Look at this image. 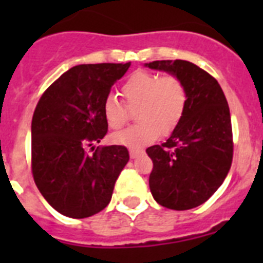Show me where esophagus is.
Returning a JSON list of instances; mask_svg holds the SVG:
<instances>
[{
  "label": "esophagus",
  "instance_id": "esophagus-1",
  "mask_svg": "<svg viewBox=\"0 0 263 263\" xmlns=\"http://www.w3.org/2000/svg\"><path fill=\"white\" fill-rule=\"evenodd\" d=\"M129 154H130V157H132V158H137L138 155L142 154V152H141V150H133V148H132V150L129 152Z\"/></svg>",
  "mask_w": 263,
  "mask_h": 263
}]
</instances>
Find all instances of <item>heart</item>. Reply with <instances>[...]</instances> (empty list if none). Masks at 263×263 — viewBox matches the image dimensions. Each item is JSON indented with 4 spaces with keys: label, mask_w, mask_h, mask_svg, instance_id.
Returning a JSON list of instances; mask_svg holds the SVG:
<instances>
[{
    "label": "heart",
    "mask_w": 263,
    "mask_h": 263,
    "mask_svg": "<svg viewBox=\"0 0 263 263\" xmlns=\"http://www.w3.org/2000/svg\"><path fill=\"white\" fill-rule=\"evenodd\" d=\"M121 96L126 106L115 97H108L103 104V116L110 129L118 130L129 121V109H136L134 117L138 124L111 137L118 145L132 148L153 142L159 134L173 133L184 116L188 99L180 78L173 73L158 76L142 69L133 72L125 80Z\"/></svg>",
    "instance_id": "obj_1"
}]
</instances>
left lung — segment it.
Segmentation results:
<instances>
[{
    "label": "left lung",
    "mask_w": 263,
    "mask_h": 263,
    "mask_svg": "<svg viewBox=\"0 0 263 263\" xmlns=\"http://www.w3.org/2000/svg\"><path fill=\"white\" fill-rule=\"evenodd\" d=\"M146 66L182 79L188 96L171 137L146 148L153 160L150 191L168 210H191L217 191L231 170L233 132L228 101L217 80L194 63L155 60Z\"/></svg>",
    "instance_id": "obj_1"
}]
</instances>
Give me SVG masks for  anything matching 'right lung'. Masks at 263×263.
I'll return each mask as SVG.
<instances>
[{"mask_svg":"<svg viewBox=\"0 0 263 263\" xmlns=\"http://www.w3.org/2000/svg\"><path fill=\"white\" fill-rule=\"evenodd\" d=\"M129 63L80 64L45 90L31 122V173L53 210L72 218L101 212L129 160L125 146L87 148L108 133L103 104Z\"/></svg>","mask_w":263,"mask_h":263,"instance_id":"1","label":"right lung"}]
</instances>
